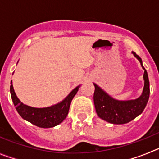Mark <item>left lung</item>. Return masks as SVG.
Listing matches in <instances>:
<instances>
[{"instance_id":"8db88e82","label":"left lung","mask_w":159,"mask_h":159,"mask_svg":"<svg viewBox=\"0 0 159 159\" xmlns=\"http://www.w3.org/2000/svg\"><path fill=\"white\" fill-rule=\"evenodd\" d=\"M132 54L141 64L143 74V93L139 98L130 100H118L108 95L105 91L93 83L95 86L94 104L97 116L107 123L112 124H125L139 116L145 109L150 96V83L147 70L143 65V61L134 52Z\"/></svg>"}]
</instances>
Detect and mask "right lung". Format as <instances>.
Masks as SVG:
<instances>
[{
	"label": "right lung",
	"mask_w": 159,
	"mask_h": 159,
	"mask_svg": "<svg viewBox=\"0 0 159 159\" xmlns=\"http://www.w3.org/2000/svg\"><path fill=\"white\" fill-rule=\"evenodd\" d=\"M80 85L77 86L60 102L47 107H33L24 104L20 100L14 92L12 82L11 80L10 93L12 100L18 114L25 120L36 127L42 128H50L56 127L62 123L67 116L71 102L78 92Z\"/></svg>",
	"instance_id": "1"
}]
</instances>
